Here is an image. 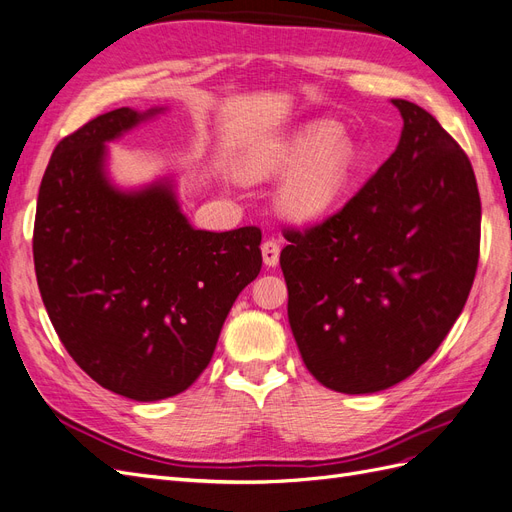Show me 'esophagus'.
Returning a JSON list of instances; mask_svg holds the SVG:
<instances>
[{
    "instance_id": "1",
    "label": "esophagus",
    "mask_w": 512,
    "mask_h": 512,
    "mask_svg": "<svg viewBox=\"0 0 512 512\" xmlns=\"http://www.w3.org/2000/svg\"><path fill=\"white\" fill-rule=\"evenodd\" d=\"M262 260H265L267 267H275L280 262V241L277 239H267L262 243Z\"/></svg>"
}]
</instances>
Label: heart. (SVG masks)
Returning <instances> with one entry per match:
<instances>
[{"instance_id":"b5f03b06","label":"heart","mask_w":512,"mask_h":512,"mask_svg":"<svg viewBox=\"0 0 512 512\" xmlns=\"http://www.w3.org/2000/svg\"><path fill=\"white\" fill-rule=\"evenodd\" d=\"M352 164L354 151L346 138L327 123H316L286 141L260 147L247 160V170L256 177L290 170L277 203L292 220L305 222L331 211L346 190Z\"/></svg>"}]
</instances>
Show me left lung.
<instances>
[{
	"mask_svg": "<svg viewBox=\"0 0 512 512\" xmlns=\"http://www.w3.org/2000/svg\"><path fill=\"white\" fill-rule=\"evenodd\" d=\"M397 149L320 224L286 228L288 322L320 384L363 395L406 380L459 318L480 252L472 164L438 119L391 100Z\"/></svg>",
	"mask_w": 512,
	"mask_h": 512,
	"instance_id": "1",
	"label": "left lung"
}]
</instances>
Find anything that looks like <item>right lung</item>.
Listing matches in <instances>:
<instances>
[{"mask_svg":"<svg viewBox=\"0 0 512 512\" xmlns=\"http://www.w3.org/2000/svg\"><path fill=\"white\" fill-rule=\"evenodd\" d=\"M123 106L59 141L38 192V288L68 354L136 401L183 393L209 365L239 292L262 267L256 226L196 230L173 183L121 192L106 145L160 113Z\"/></svg>","mask_w":512,"mask_h":512,"instance_id":"1","label":"right lung"}]
</instances>
